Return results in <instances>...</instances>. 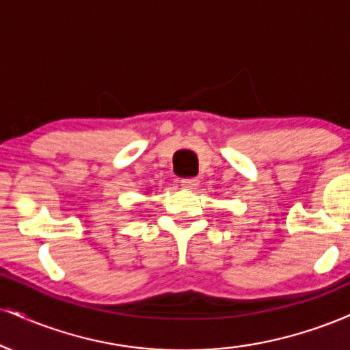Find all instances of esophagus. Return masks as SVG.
Here are the masks:
<instances>
[{
  "label": "esophagus",
  "mask_w": 350,
  "mask_h": 350,
  "mask_svg": "<svg viewBox=\"0 0 350 350\" xmlns=\"http://www.w3.org/2000/svg\"><path fill=\"white\" fill-rule=\"evenodd\" d=\"M180 186H183L184 189H198L199 187V180L196 178L180 179Z\"/></svg>",
  "instance_id": "obj_1"
}]
</instances>
